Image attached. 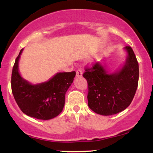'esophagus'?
<instances>
[{"label":"esophagus","instance_id":"1","mask_svg":"<svg viewBox=\"0 0 153 153\" xmlns=\"http://www.w3.org/2000/svg\"><path fill=\"white\" fill-rule=\"evenodd\" d=\"M82 75V72L81 70H78V71H76V76L79 78V77H81Z\"/></svg>","mask_w":153,"mask_h":153}]
</instances>
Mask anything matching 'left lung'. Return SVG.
Returning <instances> with one entry per match:
<instances>
[{"instance_id": "8db88e82", "label": "left lung", "mask_w": 153, "mask_h": 153, "mask_svg": "<svg viewBox=\"0 0 153 153\" xmlns=\"http://www.w3.org/2000/svg\"><path fill=\"white\" fill-rule=\"evenodd\" d=\"M127 56L115 71H110L103 61L85 70L83 77L88 84V104L95 113L110 116L127 108L138 85L139 65L132 49L124 47Z\"/></svg>"}]
</instances>
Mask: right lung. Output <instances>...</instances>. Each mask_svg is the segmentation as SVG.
I'll use <instances>...</instances> for the list:
<instances>
[{"instance_id": "right-lung-1", "label": "right lung", "mask_w": 153, "mask_h": 153, "mask_svg": "<svg viewBox=\"0 0 153 153\" xmlns=\"http://www.w3.org/2000/svg\"><path fill=\"white\" fill-rule=\"evenodd\" d=\"M24 49L16 59L11 75L13 97L21 110L29 117L49 120L58 116L65 106V94L75 76V72L57 73L47 81L33 84L19 73V63Z\"/></svg>"}]
</instances>
